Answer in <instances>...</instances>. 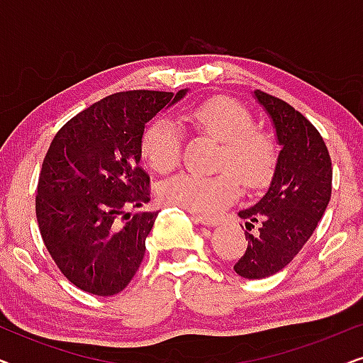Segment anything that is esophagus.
<instances>
[{"mask_svg": "<svg viewBox=\"0 0 363 363\" xmlns=\"http://www.w3.org/2000/svg\"><path fill=\"white\" fill-rule=\"evenodd\" d=\"M191 220L195 221V223H200V225H205V226H208V228L218 226V223H220V220H218V218H210V216L196 215V213H193Z\"/></svg>", "mask_w": 363, "mask_h": 363, "instance_id": "34e87169", "label": "esophagus"}]
</instances>
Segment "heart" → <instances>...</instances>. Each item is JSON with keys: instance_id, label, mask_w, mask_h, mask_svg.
Listing matches in <instances>:
<instances>
[{"instance_id": "1", "label": "heart", "mask_w": 363, "mask_h": 363, "mask_svg": "<svg viewBox=\"0 0 363 363\" xmlns=\"http://www.w3.org/2000/svg\"><path fill=\"white\" fill-rule=\"evenodd\" d=\"M191 121L203 133L223 143L218 158V168L223 172L210 177L183 172L168 178L160 185V196L167 203L196 215H216L240 195L238 174L250 188L264 186L274 175L276 140L267 132L255 128V118L241 104L228 97L210 99L195 107ZM140 150L143 160L155 172L173 170L182 157L178 123L167 117L153 121L143 132Z\"/></svg>"}]
</instances>
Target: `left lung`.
I'll return each instance as SVG.
<instances>
[{"mask_svg": "<svg viewBox=\"0 0 363 363\" xmlns=\"http://www.w3.org/2000/svg\"><path fill=\"white\" fill-rule=\"evenodd\" d=\"M252 96L269 116L281 152L267 191L238 213L246 221L247 247L235 271L264 279L284 269L314 233L330 201L332 162L320 133L301 112L266 92Z\"/></svg>", "mask_w": 363, "mask_h": 363, "instance_id": "8db88e82", "label": "left lung"}]
</instances>
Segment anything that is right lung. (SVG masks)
<instances>
[{"label": "right lung", "instance_id": "add662e5", "mask_svg": "<svg viewBox=\"0 0 363 363\" xmlns=\"http://www.w3.org/2000/svg\"><path fill=\"white\" fill-rule=\"evenodd\" d=\"M186 92L112 94L51 142L38 183V225L54 262L79 289L113 296L135 276L158 215L128 213L150 201V177L140 167L143 130Z\"/></svg>", "mask_w": 363, "mask_h": 363}]
</instances>
